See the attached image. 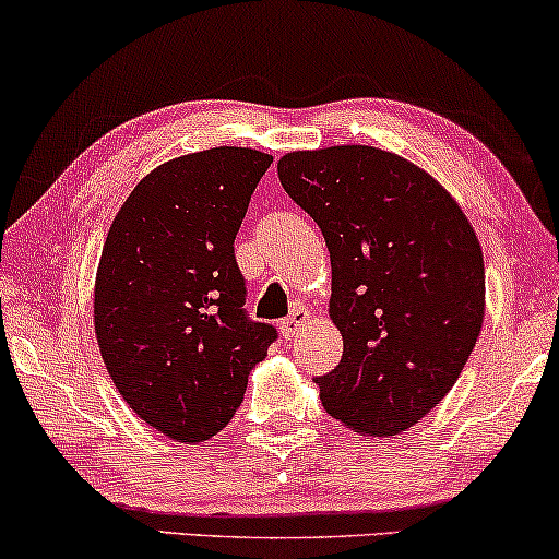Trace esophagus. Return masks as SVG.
Masks as SVG:
<instances>
[{
  "instance_id": "obj_1",
  "label": "esophagus",
  "mask_w": 559,
  "mask_h": 559,
  "mask_svg": "<svg viewBox=\"0 0 559 559\" xmlns=\"http://www.w3.org/2000/svg\"><path fill=\"white\" fill-rule=\"evenodd\" d=\"M310 320V310L305 308V305H295L293 310H289V316L282 320L280 323V331H282V338H295L297 333L302 331V325Z\"/></svg>"
}]
</instances>
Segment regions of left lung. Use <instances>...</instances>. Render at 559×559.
Segmentation results:
<instances>
[{
	"label": "left lung",
	"mask_w": 559,
	"mask_h": 559,
	"mask_svg": "<svg viewBox=\"0 0 559 559\" xmlns=\"http://www.w3.org/2000/svg\"><path fill=\"white\" fill-rule=\"evenodd\" d=\"M285 193L331 251L341 364L320 402L356 432L386 438L440 404L484 323V254L450 193L407 159L366 144L289 152Z\"/></svg>",
	"instance_id": "1"
}]
</instances>
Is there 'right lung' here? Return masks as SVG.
Returning <instances> with one entry per match:
<instances>
[{"label": "right lung", "mask_w": 559, "mask_h": 559, "mask_svg": "<svg viewBox=\"0 0 559 559\" xmlns=\"http://www.w3.org/2000/svg\"><path fill=\"white\" fill-rule=\"evenodd\" d=\"M272 157L213 147L152 170L121 205L96 272L94 323L124 402L180 442L209 440L241 407L277 328L243 310L234 239Z\"/></svg>", "instance_id": "right-lung-1"}]
</instances>
